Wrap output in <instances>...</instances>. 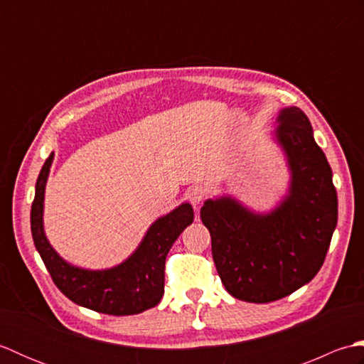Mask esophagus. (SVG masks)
I'll list each match as a JSON object with an SVG mask.
<instances>
[{"label":"esophagus","mask_w":364,"mask_h":364,"mask_svg":"<svg viewBox=\"0 0 364 364\" xmlns=\"http://www.w3.org/2000/svg\"><path fill=\"white\" fill-rule=\"evenodd\" d=\"M188 198H189V202L194 205L196 208L203 202V198H205V191L200 188V186H196V188H191L189 191H188Z\"/></svg>","instance_id":"34e87169"}]
</instances>
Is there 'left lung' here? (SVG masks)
<instances>
[{"instance_id":"8db88e82","label":"left lung","mask_w":364,"mask_h":364,"mask_svg":"<svg viewBox=\"0 0 364 364\" xmlns=\"http://www.w3.org/2000/svg\"><path fill=\"white\" fill-rule=\"evenodd\" d=\"M274 139L291 175L274 210L255 213L231 196L208 198L200 210L223 286L250 304L283 299L310 283L338 222L333 173L305 112L296 106L280 109Z\"/></svg>"}]
</instances>
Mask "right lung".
<instances>
[{
    "label": "right lung",
    "mask_w": 364,
    "mask_h": 364,
    "mask_svg": "<svg viewBox=\"0 0 364 364\" xmlns=\"http://www.w3.org/2000/svg\"><path fill=\"white\" fill-rule=\"evenodd\" d=\"M54 153L46 158L31 206V233L46 269L65 297L89 310L112 316L139 314L156 306L164 296V267L170 247L194 220L191 203L154 220L129 257L111 269L73 266L53 249L43 230V200Z\"/></svg>",
    "instance_id": "obj_1"
}]
</instances>
